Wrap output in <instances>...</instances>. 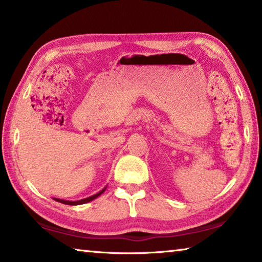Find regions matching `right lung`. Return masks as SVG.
Returning a JSON list of instances; mask_svg holds the SVG:
<instances>
[{
  "instance_id": "obj_1",
  "label": "right lung",
  "mask_w": 262,
  "mask_h": 262,
  "mask_svg": "<svg viewBox=\"0 0 262 262\" xmlns=\"http://www.w3.org/2000/svg\"><path fill=\"white\" fill-rule=\"evenodd\" d=\"M105 189H106V187H104L103 189L100 190V192L96 193L95 195H91V196L85 198V199H82V200H77V201H69V200H63V199H56V198H54V200H55V201H57V202H60V203H63V205H68V206H78V205H84V203H88V202H90V201L95 200V199L98 198L99 195H101V194H103V193L105 192Z\"/></svg>"
}]
</instances>
